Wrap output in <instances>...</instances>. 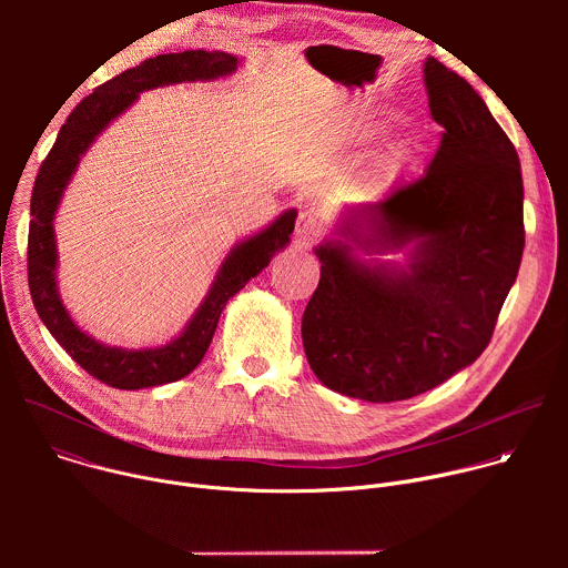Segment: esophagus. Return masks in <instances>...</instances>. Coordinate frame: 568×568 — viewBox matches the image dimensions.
Returning <instances> with one entry per match:
<instances>
[{
    "mask_svg": "<svg viewBox=\"0 0 568 568\" xmlns=\"http://www.w3.org/2000/svg\"><path fill=\"white\" fill-rule=\"evenodd\" d=\"M323 233V217L316 209H303L296 220V240L301 245H312Z\"/></svg>",
    "mask_w": 568,
    "mask_h": 568,
    "instance_id": "esophagus-1",
    "label": "esophagus"
}]
</instances>
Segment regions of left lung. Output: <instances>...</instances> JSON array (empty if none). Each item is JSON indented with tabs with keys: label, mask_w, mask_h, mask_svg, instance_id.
Returning <instances> with one entry per match:
<instances>
[{
	"label": "left lung",
	"mask_w": 568,
	"mask_h": 568,
	"mask_svg": "<svg viewBox=\"0 0 568 568\" xmlns=\"http://www.w3.org/2000/svg\"><path fill=\"white\" fill-rule=\"evenodd\" d=\"M423 78L440 148L420 180L348 206L314 247L321 278L301 323L312 373L366 402L409 399L474 364L524 254L515 145L465 78L432 55Z\"/></svg>",
	"instance_id": "left-lung-1"
}]
</instances>
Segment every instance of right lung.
<instances>
[{"instance_id":"obj_1","label":"right lung","mask_w":568,"mask_h":568,"mask_svg":"<svg viewBox=\"0 0 568 568\" xmlns=\"http://www.w3.org/2000/svg\"><path fill=\"white\" fill-rule=\"evenodd\" d=\"M242 58L224 51H182L156 55L139 67L108 80L94 94L80 101L67 116L58 139L42 161L31 195L29 224V290L33 305L53 335V339L83 366L92 377L123 390L171 384L186 377L209 351L220 314L231 296H235L270 261L290 245L296 209L283 211L272 224L258 233L235 242L222 261L206 296L186 321V326L171 342L154 348L108 346L85 331H80L62 303L58 290V245L53 220L62 195L78 171L80 159L92 143L128 112L139 94L195 80H217L231 75Z\"/></svg>"}]
</instances>
